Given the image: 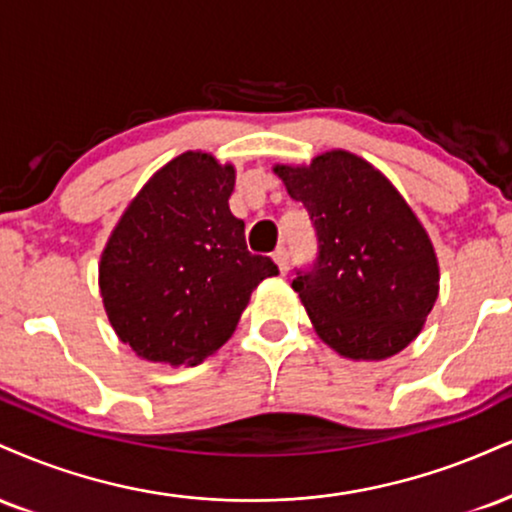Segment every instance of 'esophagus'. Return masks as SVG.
I'll return each mask as SVG.
<instances>
[{"instance_id": "esophagus-1", "label": "esophagus", "mask_w": 512, "mask_h": 512, "mask_svg": "<svg viewBox=\"0 0 512 512\" xmlns=\"http://www.w3.org/2000/svg\"><path fill=\"white\" fill-rule=\"evenodd\" d=\"M274 262H276V267H279L281 274L288 272V252L286 250H283V248L276 250L274 252Z\"/></svg>"}]
</instances>
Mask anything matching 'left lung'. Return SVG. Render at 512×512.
I'll use <instances>...</instances> for the list:
<instances>
[{"label":"left lung","mask_w":512,"mask_h":512,"mask_svg":"<svg viewBox=\"0 0 512 512\" xmlns=\"http://www.w3.org/2000/svg\"><path fill=\"white\" fill-rule=\"evenodd\" d=\"M274 174L317 231L315 267L293 279L317 336L348 360L410 346L439 298V260L405 197L348 150L276 164Z\"/></svg>","instance_id":"left-lung-1"}]
</instances>
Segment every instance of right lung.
Listing matches in <instances>:
<instances>
[{"instance_id":"add662e5","label":"right lung","mask_w":512,"mask_h":512,"mask_svg":"<svg viewBox=\"0 0 512 512\" xmlns=\"http://www.w3.org/2000/svg\"><path fill=\"white\" fill-rule=\"evenodd\" d=\"M233 186V164L183 152L140 188L104 245V312L143 360L200 365L229 341L252 291L279 274L248 252L229 209Z\"/></svg>"}]
</instances>
